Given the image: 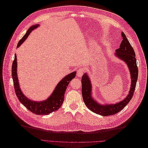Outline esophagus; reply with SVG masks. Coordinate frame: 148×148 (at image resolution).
<instances>
[{"instance_id":"1","label":"esophagus","mask_w":148,"mask_h":148,"mask_svg":"<svg viewBox=\"0 0 148 148\" xmlns=\"http://www.w3.org/2000/svg\"><path fill=\"white\" fill-rule=\"evenodd\" d=\"M84 71H85V70L83 68H79L77 71V77H82L83 75L84 74Z\"/></svg>"}]
</instances>
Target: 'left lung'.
<instances>
[{"mask_svg": "<svg viewBox=\"0 0 148 148\" xmlns=\"http://www.w3.org/2000/svg\"><path fill=\"white\" fill-rule=\"evenodd\" d=\"M122 36L123 40L120 44V47L116 50L115 55L121 60L126 62L130 71L132 78L131 88L128 95L126 98L119 103H116L115 104L101 105L94 100L91 97V84L88 75L84 73L82 78V96L85 105L93 112L106 117L117 114L124 109V107L132 99L136 88L138 76V69L136 65L135 52L126 36L123 32H122Z\"/></svg>", "mask_w": 148, "mask_h": 148, "instance_id": "obj_1", "label": "left lung"}]
</instances>
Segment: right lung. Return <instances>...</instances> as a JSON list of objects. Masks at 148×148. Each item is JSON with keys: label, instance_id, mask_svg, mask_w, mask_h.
Instances as JSON below:
<instances>
[{"label": "right lung", "instance_id": "obj_1", "mask_svg": "<svg viewBox=\"0 0 148 148\" xmlns=\"http://www.w3.org/2000/svg\"><path fill=\"white\" fill-rule=\"evenodd\" d=\"M39 25H33L28 29L27 32L23 36L17 44V47H18L21 44L23 43L25 39L27 38L28 35L34 29L36 28ZM16 67H17V62H16V56L15 55L14 60L13 61L12 67V77L13 78V85H14V89L16 95L20 102L23 104L26 109H28L30 112L36 115H48L50 113L53 112L57 110L60 108L64 101V95L65 92L68 87L70 82L71 79L75 78L76 77L77 72H72L69 75H66L61 81L58 83L57 86L53 91L51 96L47 99L42 101H32L28 99L27 97L24 96L22 93L21 89L20 88L18 80V77L16 73Z\"/></svg>", "mask_w": 148, "mask_h": 148}]
</instances>
